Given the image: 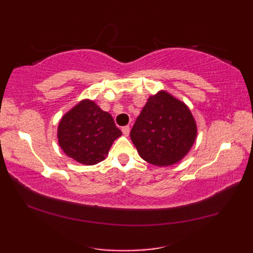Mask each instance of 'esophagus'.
<instances>
[{
	"instance_id": "34e87169",
	"label": "esophagus",
	"mask_w": 253,
	"mask_h": 253,
	"mask_svg": "<svg viewBox=\"0 0 253 253\" xmlns=\"http://www.w3.org/2000/svg\"><path fill=\"white\" fill-rule=\"evenodd\" d=\"M122 131H123L124 135L128 136V135H129V131H130V127H129V126H124V127L122 128Z\"/></svg>"
}]
</instances>
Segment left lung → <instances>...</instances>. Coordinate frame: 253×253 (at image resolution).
<instances>
[{"label": "left lung", "mask_w": 253, "mask_h": 253, "mask_svg": "<svg viewBox=\"0 0 253 253\" xmlns=\"http://www.w3.org/2000/svg\"><path fill=\"white\" fill-rule=\"evenodd\" d=\"M198 133L189 107L165 90L149 96L137 117L130 138L146 162L163 168L180 162Z\"/></svg>", "instance_id": "obj_1"}]
</instances>
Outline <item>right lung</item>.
<instances>
[{
    "instance_id": "1",
    "label": "right lung",
    "mask_w": 253,
    "mask_h": 253,
    "mask_svg": "<svg viewBox=\"0 0 253 253\" xmlns=\"http://www.w3.org/2000/svg\"><path fill=\"white\" fill-rule=\"evenodd\" d=\"M121 136L110 113L90 99L82 100L65 113L57 127V141L64 153L84 165L103 161Z\"/></svg>"
}]
</instances>
